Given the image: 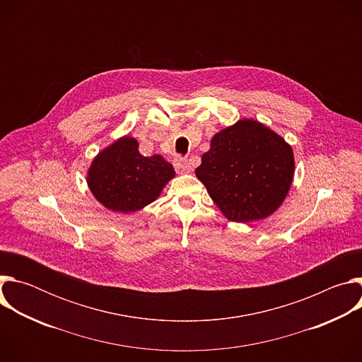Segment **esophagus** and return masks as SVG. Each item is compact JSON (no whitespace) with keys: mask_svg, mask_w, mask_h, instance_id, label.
Here are the masks:
<instances>
[{"mask_svg":"<svg viewBox=\"0 0 362 362\" xmlns=\"http://www.w3.org/2000/svg\"><path fill=\"white\" fill-rule=\"evenodd\" d=\"M173 166L176 169L177 173H187L190 172V163L186 158H182V156H177L175 160H173Z\"/></svg>","mask_w":362,"mask_h":362,"instance_id":"1","label":"esophagus"}]
</instances>
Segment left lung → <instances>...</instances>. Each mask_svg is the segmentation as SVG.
<instances>
[{"instance_id": "1", "label": "left lung", "mask_w": 362, "mask_h": 362, "mask_svg": "<svg viewBox=\"0 0 362 362\" xmlns=\"http://www.w3.org/2000/svg\"><path fill=\"white\" fill-rule=\"evenodd\" d=\"M293 168L292 148L281 136L257 122L240 120L212 139L196 176L229 221L245 223L279 208Z\"/></svg>"}]
</instances>
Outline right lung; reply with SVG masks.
I'll list each match as a JSON object with an SVG mask.
<instances>
[{"instance_id": "right-lung-1", "label": "right lung", "mask_w": 362, "mask_h": 362, "mask_svg": "<svg viewBox=\"0 0 362 362\" xmlns=\"http://www.w3.org/2000/svg\"><path fill=\"white\" fill-rule=\"evenodd\" d=\"M173 176V166L162 156L144 158L134 139L123 137L94 159L87 182L107 209L130 214L156 200Z\"/></svg>"}]
</instances>
